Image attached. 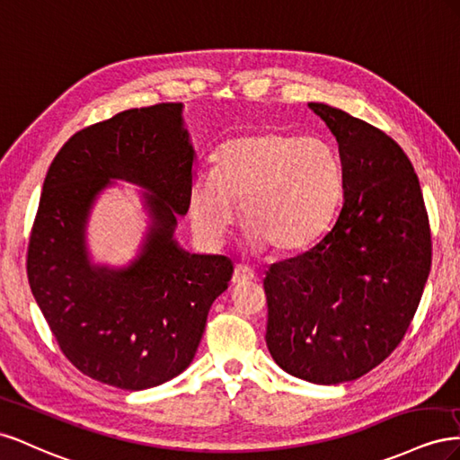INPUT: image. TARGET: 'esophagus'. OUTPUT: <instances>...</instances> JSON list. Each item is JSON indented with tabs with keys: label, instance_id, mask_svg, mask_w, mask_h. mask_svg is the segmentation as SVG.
Listing matches in <instances>:
<instances>
[{
	"label": "esophagus",
	"instance_id": "esophagus-1",
	"mask_svg": "<svg viewBox=\"0 0 460 460\" xmlns=\"http://www.w3.org/2000/svg\"><path fill=\"white\" fill-rule=\"evenodd\" d=\"M256 279V273L254 270L246 268L243 264H237L233 270V278H231V283L233 285H243V283H248V281H254Z\"/></svg>",
	"mask_w": 460,
	"mask_h": 460
}]
</instances>
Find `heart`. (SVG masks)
Instances as JSON below:
<instances>
[{"mask_svg":"<svg viewBox=\"0 0 460 460\" xmlns=\"http://www.w3.org/2000/svg\"><path fill=\"white\" fill-rule=\"evenodd\" d=\"M343 199V169L330 142L318 137L254 133L223 144L214 173H199L189 192L194 233L216 246L241 204L252 246L298 252L330 226Z\"/></svg>","mask_w":460,"mask_h":460,"instance_id":"heart-1","label":"heart"}]
</instances>
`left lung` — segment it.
Returning a JSON list of instances; mask_svg holds the SVG:
<instances>
[{"mask_svg":"<svg viewBox=\"0 0 460 460\" xmlns=\"http://www.w3.org/2000/svg\"><path fill=\"white\" fill-rule=\"evenodd\" d=\"M308 106L337 138L343 206L316 246L266 271V343L287 374L337 385L368 374L401 343L428 281L431 237L399 144L343 110Z\"/></svg>","mask_w":460,"mask_h":460,"instance_id":"left-lung-1","label":"left lung"}]
</instances>
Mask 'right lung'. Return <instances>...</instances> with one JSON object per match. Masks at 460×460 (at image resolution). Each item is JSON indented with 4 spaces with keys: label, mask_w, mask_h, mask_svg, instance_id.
I'll return each mask as SVG.
<instances>
[{
    "label": "right lung",
    "mask_w": 460,
    "mask_h": 460,
    "mask_svg": "<svg viewBox=\"0 0 460 460\" xmlns=\"http://www.w3.org/2000/svg\"><path fill=\"white\" fill-rule=\"evenodd\" d=\"M181 113L182 103H155L78 130L48 169L31 233L26 273L59 349L84 376L127 391L189 368L233 275L229 258L190 254L173 237L194 175ZM111 178L149 190L151 227L127 269L92 265L85 248L89 209Z\"/></svg>",
    "instance_id": "obj_1"
}]
</instances>
